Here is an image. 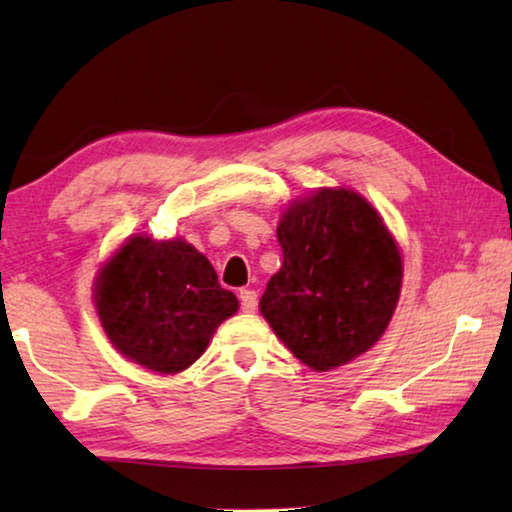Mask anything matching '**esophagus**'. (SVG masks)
Segmentation results:
<instances>
[{
    "label": "esophagus",
    "instance_id": "1",
    "mask_svg": "<svg viewBox=\"0 0 512 512\" xmlns=\"http://www.w3.org/2000/svg\"><path fill=\"white\" fill-rule=\"evenodd\" d=\"M239 302H241V309H244L246 314H253V311L257 309V293L253 289H241Z\"/></svg>",
    "mask_w": 512,
    "mask_h": 512
}]
</instances>
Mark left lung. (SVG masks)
Returning a JSON list of instances; mask_svg holds the SVG:
<instances>
[{"instance_id": "obj_1", "label": "left lung", "mask_w": 512, "mask_h": 512, "mask_svg": "<svg viewBox=\"0 0 512 512\" xmlns=\"http://www.w3.org/2000/svg\"><path fill=\"white\" fill-rule=\"evenodd\" d=\"M282 268L259 311L305 366L327 372L368 352L391 323L402 257L375 207L352 189L293 201L277 225Z\"/></svg>"}]
</instances>
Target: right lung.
<instances>
[{"label": "right lung", "mask_w": 512, "mask_h": 512, "mask_svg": "<svg viewBox=\"0 0 512 512\" xmlns=\"http://www.w3.org/2000/svg\"><path fill=\"white\" fill-rule=\"evenodd\" d=\"M94 305L110 343L160 375L187 370L239 300L185 239L135 235L94 280Z\"/></svg>", "instance_id": "add662e5"}]
</instances>
